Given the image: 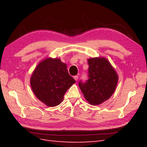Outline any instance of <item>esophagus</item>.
I'll list each match as a JSON object with an SVG mask.
<instances>
[{"mask_svg": "<svg viewBox=\"0 0 147 147\" xmlns=\"http://www.w3.org/2000/svg\"><path fill=\"white\" fill-rule=\"evenodd\" d=\"M73 78L76 81H77L78 79V76H73Z\"/></svg>", "mask_w": 147, "mask_h": 147, "instance_id": "obj_1", "label": "esophagus"}]
</instances>
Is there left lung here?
<instances>
[{"label": "left lung", "mask_w": 147, "mask_h": 147, "mask_svg": "<svg viewBox=\"0 0 147 147\" xmlns=\"http://www.w3.org/2000/svg\"><path fill=\"white\" fill-rule=\"evenodd\" d=\"M88 80L79 82V87L90 104L98 105L107 100L113 94L118 76L114 69L104 58H92L88 60Z\"/></svg>", "instance_id": "8db88e82"}]
</instances>
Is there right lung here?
I'll return each mask as SVG.
<instances>
[{
    "mask_svg": "<svg viewBox=\"0 0 147 147\" xmlns=\"http://www.w3.org/2000/svg\"><path fill=\"white\" fill-rule=\"evenodd\" d=\"M66 67L59 59L49 58L40 62L33 71L30 80L33 92L49 107L60 104L64 93L76 82Z\"/></svg>",
    "mask_w": 147,
    "mask_h": 147,
    "instance_id": "obj_1",
    "label": "right lung"
}]
</instances>
